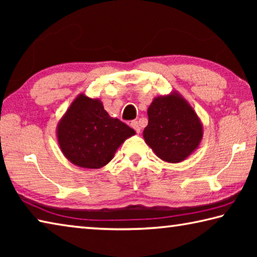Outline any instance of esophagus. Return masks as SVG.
Instances as JSON below:
<instances>
[{"instance_id":"1","label":"esophagus","mask_w":257,"mask_h":257,"mask_svg":"<svg viewBox=\"0 0 257 257\" xmlns=\"http://www.w3.org/2000/svg\"><path fill=\"white\" fill-rule=\"evenodd\" d=\"M130 125H132V127L135 129V132H136L137 134L141 133V127H139V124H138L137 121H133V122L130 123Z\"/></svg>"}]
</instances>
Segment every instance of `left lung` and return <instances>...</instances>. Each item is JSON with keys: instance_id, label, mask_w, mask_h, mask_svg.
Returning <instances> with one entry per match:
<instances>
[{"instance_id": "left-lung-1", "label": "left lung", "mask_w": 257, "mask_h": 257, "mask_svg": "<svg viewBox=\"0 0 257 257\" xmlns=\"http://www.w3.org/2000/svg\"><path fill=\"white\" fill-rule=\"evenodd\" d=\"M145 143L168 163H179L198 149L203 124L188 101L177 90L155 97L147 110Z\"/></svg>"}]
</instances>
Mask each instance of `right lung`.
Wrapping results in <instances>:
<instances>
[{
    "label": "right lung",
    "mask_w": 257,
    "mask_h": 257,
    "mask_svg": "<svg viewBox=\"0 0 257 257\" xmlns=\"http://www.w3.org/2000/svg\"><path fill=\"white\" fill-rule=\"evenodd\" d=\"M136 134L122 121L112 118L98 98L79 94L56 125L63 155L77 167L99 169L114 158L125 139Z\"/></svg>",
    "instance_id": "1"
}]
</instances>
